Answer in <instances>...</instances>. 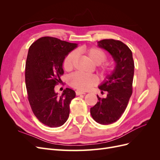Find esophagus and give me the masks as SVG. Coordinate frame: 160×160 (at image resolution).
<instances>
[{
  "mask_svg": "<svg viewBox=\"0 0 160 160\" xmlns=\"http://www.w3.org/2000/svg\"><path fill=\"white\" fill-rule=\"evenodd\" d=\"M76 93V95H83V94H85V93L84 91H79V90H77L75 91Z\"/></svg>",
  "mask_w": 160,
  "mask_h": 160,
  "instance_id": "1",
  "label": "esophagus"
}]
</instances>
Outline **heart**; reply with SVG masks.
<instances>
[{"label": "heart", "mask_w": 160, "mask_h": 160, "mask_svg": "<svg viewBox=\"0 0 160 160\" xmlns=\"http://www.w3.org/2000/svg\"><path fill=\"white\" fill-rule=\"evenodd\" d=\"M77 52L88 55L89 59L95 65H99L107 58L105 52L98 47L88 48L87 47H81L77 50ZM76 58V53L73 51L67 55L63 61L65 70L70 71L72 69ZM99 69L103 73L110 75L115 70V64L112 61H105L99 65ZM69 82L72 88L79 90L86 91L97 84L98 79L93 75H85L81 72H75L70 76Z\"/></svg>", "instance_id": "heart-1"}]
</instances>
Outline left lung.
I'll return each mask as SVG.
<instances>
[{
    "label": "left lung",
    "mask_w": 160,
    "mask_h": 160,
    "mask_svg": "<svg viewBox=\"0 0 160 160\" xmlns=\"http://www.w3.org/2000/svg\"><path fill=\"white\" fill-rule=\"evenodd\" d=\"M98 47L108 51L115 62L114 71L106 77L99 86L101 92L107 91L105 98L97 95L98 101L90 109L92 118L100 124H111L121 118L132 96L134 75L132 52L120 41L103 39L98 42Z\"/></svg>",
    "instance_id": "obj_1"
}]
</instances>
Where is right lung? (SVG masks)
<instances>
[{"mask_svg": "<svg viewBox=\"0 0 160 160\" xmlns=\"http://www.w3.org/2000/svg\"><path fill=\"white\" fill-rule=\"evenodd\" d=\"M77 44L51 37H43L29 47L25 67V83L32 112L50 128L63 125L69 115V105L75 92L66 88L61 95L55 86L63 75L62 62Z\"/></svg>", "mask_w": 160, "mask_h": 160, "instance_id": "add662e5", "label": "right lung"}]
</instances>
